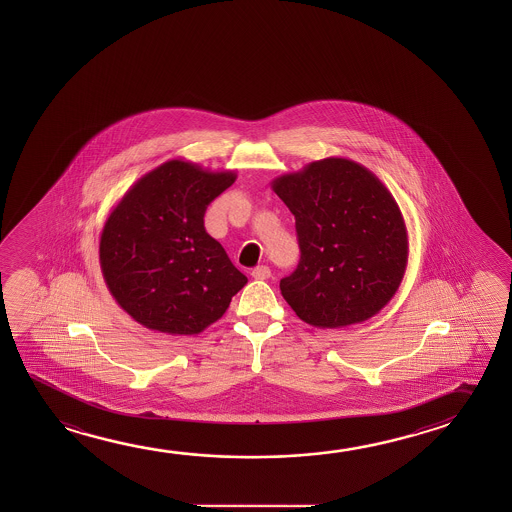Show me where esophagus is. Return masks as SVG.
<instances>
[{
  "instance_id": "obj_1",
  "label": "esophagus",
  "mask_w": 512,
  "mask_h": 512,
  "mask_svg": "<svg viewBox=\"0 0 512 512\" xmlns=\"http://www.w3.org/2000/svg\"><path fill=\"white\" fill-rule=\"evenodd\" d=\"M252 277L255 280H268L271 277V269L268 266H257V268L253 269Z\"/></svg>"
}]
</instances>
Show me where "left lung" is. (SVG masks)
<instances>
[{
    "label": "left lung",
    "instance_id": "obj_1",
    "mask_svg": "<svg viewBox=\"0 0 512 512\" xmlns=\"http://www.w3.org/2000/svg\"><path fill=\"white\" fill-rule=\"evenodd\" d=\"M296 219L300 264L280 280L296 316L318 328L373 318L391 302L409 260L402 210L375 173L328 157L271 182Z\"/></svg>",
    "mask_w": 512,
    "mask_h": 512
}]
</instances>
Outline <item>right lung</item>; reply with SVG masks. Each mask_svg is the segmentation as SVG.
Wrapping results in <instances>:
<instances>
[{"instance_id": "1", "label": "right lung", "mask_w": 512, "mask_h": 512, "mask_svg": "<svg viewBox=\"0 0 512 512\" xmlns=\"http://www.w3.org/2000/svg\"><path fill=\"white\" fill-rule=\"evenodd\" d=\"M235 178V171L168 160L141 176L110 212L101 230V273L139 325L196 336L248 282L203 227L209 203Z\"/></svg>"}]
</instances>
